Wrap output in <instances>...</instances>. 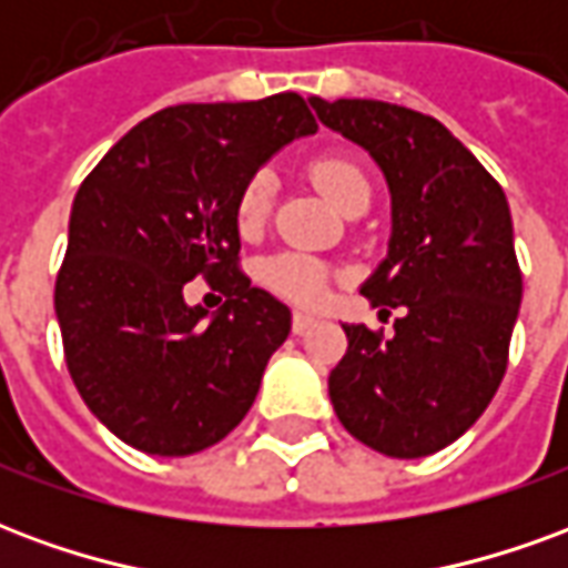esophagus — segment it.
<instances>
[{
	"label": "esophagus",
	"instance_id": "obj_1",
	"mask_svg": "<svg viewBox=\"0 0 568 568\" xmlns=\"http://www.w3.org/2000/svg\"><path fill=\"white\" fill-rule=\"evenodd\" d=\"M313 325H316V320H313V316H307V313H295V320H292V332L307 334Z\"/></svg>",
	"mask_w": 568,
	"mask_h": 568
}]
</instances>
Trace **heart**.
Instances as JSON below:
<instances>
[{"instance_id": "1", "label": "heart", "mask_w": 568, "mask_h": 568, "mask_svg": "<svg viewBox=\"0 0 568 568\" xmlns=\"http://www.w3.org/2000/svg\"><path fill=\"white\" fill-rule=\"evenodd\" d=\"M313 179L316 185L332 197V203L341 210L346 200L365 191L368 185V175L358 170L353 161H344V158H322V161L313 163ZM273 200V175L258 173L252 175L243 187V194L236 200V227L243 234H255L264 219H267V210H271ZM264 283L271 285L273 292H280L283 297H292L297 304H316L322 295H325V283H328V273L322 267L320 261L310 258L304 252H283V255H273L267 264H264Z\"/></svg>"}]
</instances>
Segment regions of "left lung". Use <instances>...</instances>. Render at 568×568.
<instances>
[{"label":"left lung","mask_w":568,"mask_h":568,"mask_svg":"<svg viewBox=\"0 0 568 568\" xmlns=\"http://www.w3.org/2000/svg\"><path fill=\"white\" fill-rule=\"evenodd\" d=\"M310 105L386 175L389 252L362 295L402 310L393 337L344 325L349 346L328 377L334 414L371 450L419 459L475 426L508 368L524 297L511 210L435 118L381 100L310 97Z\"/></svg>","instance_id":"8db88e82"}]
</instances>
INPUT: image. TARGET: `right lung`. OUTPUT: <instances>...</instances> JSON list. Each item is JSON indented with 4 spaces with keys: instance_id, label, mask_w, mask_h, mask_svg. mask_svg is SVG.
Masks as SVG:
<instances>
[{
    "instance_id": "add662e5",
    "label": "right lung",
    "mask_w": 568,
    "mask_h": 568,
    "mask_svg": "<svg viewBox=\"0 0 568 568\" xmlns=\"http://www.w3.org/2000/svg\"><path fill=\"white\" fill-rule=\"evenodd\" d=\"M320 130L297 93L185 103L145 118L81 182L54 310L91 414L154 456H191L240 426L292 310L236 267V200L276 151ZM203 275L229 301H184Z\"/></svg>"
}]
</instances>
